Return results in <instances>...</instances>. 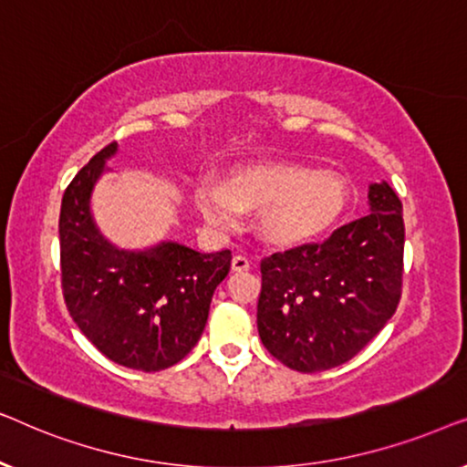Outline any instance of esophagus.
Instances as JSON below:
<instances>
[{"label":"esophagus","mask_w":467,"mask_h":467,"mask_svg":"<svg viewBox=\"0 0 467 467\" xmlns=\"http://www.w3.org/2000/svg\"><path fill=\"white\" fill-rule=\"evenodd\" d=\"M248 267H251V261H248L244 254H234V259H232L234 272H244V270H248Z\"/></svg>","instance_id":"1"}]
</instances>
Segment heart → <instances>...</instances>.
<instances>
[{
    "label": "heart",
    "mask_w": 467,
    "mask_h": 467,
    "mask_svg": "<svg viewBox=\"0 0 467 467\" xmlns=\"http://www.w3.org/2000/svg\"><path fill=\"white\" fill-rule=\"evenodd\" d=\"M195 200L203 219L216 229H238L242 213L259 210L264 240L302 246L336 225L347 208L348 191L334 171L270 161L234 170L225 184L202 181Z\"/></svg>",
    "instance_id": "heart-1"
}]
</instances>
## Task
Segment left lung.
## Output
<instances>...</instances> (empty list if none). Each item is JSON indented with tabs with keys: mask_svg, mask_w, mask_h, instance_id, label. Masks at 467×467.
Segmentation results:
<instances>
[{
	"mask_svg": "<svg viewBox=\"0 0 467 467\" xmlns=\"http://www.w3.org/2000/svg\"><path fill=\"white\" fill-rule=\"evenodd\" d=\"M369 213L321 244L261 261L257 329L286 368L323 372L359 353L398 310L404 274L401 202L389 184L368 191Z\"/></svg>",
	"mask_w": 467,
	"mask_h": 467,
	"instance_id": "1",
	"label": "left lung"
}]
</instances>
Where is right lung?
Here are the masks:
<instances>
[{
  "mask_svg": "<svg viewBox=\"0 0 467 467\" xmlns=\"http://www.w3.org/2000/svg\"><path fill=\"white\" fill-rule=\"evenodd\" d=\"M117 150V142L101 149L63 193V297L101 355L123 368L159 372L184 359L200 340L232 251L200 253L178 242L146 251L110 244L93 221L91 193Z\"/></svg>",
  "mask_w": 467,
  "mask_h": 467,
  "instance_id": "obj_1",
  "label": "right lung"
}]
</instances>
